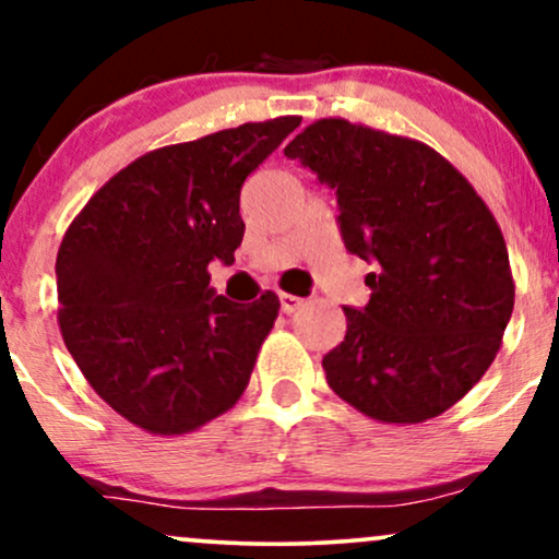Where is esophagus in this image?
<instances>
[{"label": "esophagus", "mask_w": 559, "mask_h": 559, "mask_svg": "<svg viewBox=\"0 0 559 559\" xmlns=\"http://www.w3.org/2000/svg\"><path fill=\"white\" fill-rule=\"evenodd\" d=\"M278 299H281V312H286V316H292V312H297L299 307L305 305V299L294 297V294H286V292H281Z\"/></svg>", "instance_id": "1"}]
</instances>
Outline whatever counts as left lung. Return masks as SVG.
Returning <instances> with one entry per match:
<instances>
[{"mask_svg":"<svg viewBox=\"0 0 559 559\" xmlns=\"http://www.w3.org/2000/svg\"><path fill=\"white\" fill-rule=\"evenodd\" d=\"M284 155L336 191L344 247L376 265L368 305L344 307L325 381L373 420L436 418L489 370L510 323L515 284L497 221L463 173L415 139L323 118Z\"/></svg>","mask_w":559,"mask_h":559,"instance_id":"left-lung-1","label":"left lung"}]
</instances>
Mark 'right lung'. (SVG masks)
<instances>
[{
  "instance_id": "add662e5",
  "label": "right lung",
  "mask_w": 559,
  "mask_h": 559,
  "mask_svg": "<svg viewBox=\"0 0 559 559\" xmlns=\"http://www.w3.org/2000/svg\"><path fill=\"white\" fill-rule=\"evenodd\" d=\"M301 118L243 123L133 159L70 223L57 252L62 338L92 389L150 433L197 431L234 407L278 318L210 286L243 239L241 186Z\"/></svg>"
}]
</instances>
